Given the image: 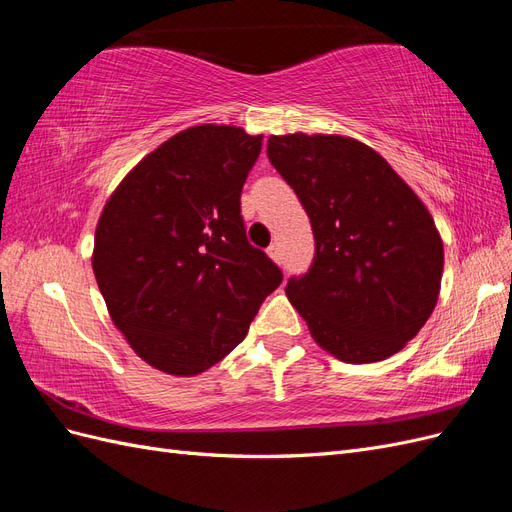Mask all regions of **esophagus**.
I'll use <instances>...</instances> for the list:
<instances>
[{
    "label": "esophagus",
    "instance_id": "obj_1",
    "mask_svg": "<svg viewBox=\"0 0 512 512\" xmlns=\"http://www.w3.org/2000/svg\"><path fill=\"white\" fill-rule=\"evenodd\" d=\"M267 254H269V258H273L275 262H280V260H282V247H280V243H273V245H269Z\"/></svg>",
    "mask_w": 512,
    "mask_h": 512
}]
</instances>
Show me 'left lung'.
Returning <instances> with one entry per match:
<instances>
[{"label": "left lung", "instance_id": "8db88e82", "mask_svg": "<svg viewBox=\"0 0 512 512\" xmlns=\"http://www.w3.org/2000/svg\"><path fill=\"white\" fill-rule=\"evenodd\" d=\"M267 156L316 241L312 267L288 280L290 303L339 361L389 359L438 303L444 247L427 207L378 151L348 136H271Z\"/></svg>", "mask_w": 512, "mask_h": 512}]
</instances>
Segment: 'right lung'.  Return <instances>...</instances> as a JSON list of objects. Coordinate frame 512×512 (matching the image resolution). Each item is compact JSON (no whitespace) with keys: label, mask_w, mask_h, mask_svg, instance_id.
<instances>
[{"label":"right lung","mask_w":512,"mask_h":512,"mask_svg":"<svg viewBox=\"0 0 512 512\" xmlns=\"http://www.w3.org/2000/svg\"><path fill=\"white\" fill-rule=\"evenodd\" d=\"M262 134L194 126L138 162L106 200L94 275L145 363L196 376L237 348L282 271L245 237L241 190Z\"/></svg>","instance_id":"1"}]
</instances>
